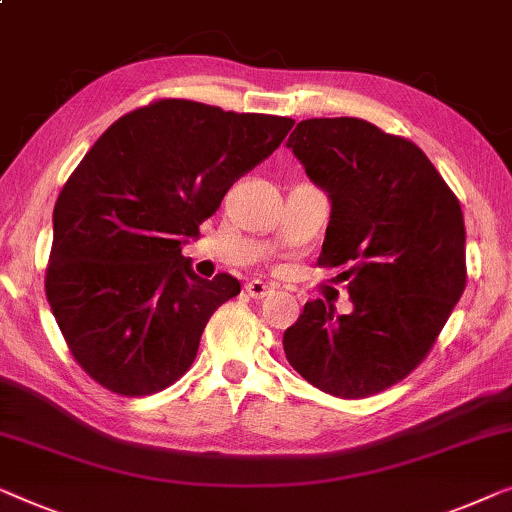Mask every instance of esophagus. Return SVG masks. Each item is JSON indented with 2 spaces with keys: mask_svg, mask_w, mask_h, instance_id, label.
<instances>
[{
  "mask_svg": "<svg viewBox=\"0 0 512 512\" xmlns=\"http://www.w3.org/2000/svg\"><path fill=\"white\" fill-rule=\"evenodd\" d=\"M244 288H247V293H249L254 300L268 298V295H272V291H274V286L265 284V281H261V279H251L249 284L244 286Z\"/></svg>",
  "mask_w": 512,
  "mask_h": 512,
  "instance_id": "obj_1",
  "label": "esophagus"
}]
</instances>
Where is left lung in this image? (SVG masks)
Returning <instances> with one entry per match:
<instances>
[{"label": "left lung", "instance_id": "8db88e82", "mask_svg": "<svg viewBox=\"0 0 512 512\" xmlns=\"http://www.w3.org/2000/svg\"><path fill=\"white\" fill-rule=\"evenodd\" d=\"M286 147L330 198L318 263L346 265L353 305L307 302L284 332L286 360L328 395L369 397L425 360L462 298V207L418 145L358 117L302 120Z\"/></svg>", "mask_w": 512, "mask_h": 512}]
</instances>
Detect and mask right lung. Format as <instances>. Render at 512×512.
Segmentation results:
<instances>
[{"mask_svg": "<svg viewBox=\"0 0 512 512\" xmlns=\"http://www.w3.org/2000/svg\"><path fill=\"white\" fill-rule=\"evenodd\" d=\"M293 124L161 99L110 124L85 154L55 203L46 295L96 383L152 395L191 367L207 321L240 281L198 277L182 244Z\"/></svg>", "mask_w": 512, "mask_h": 512, "instance_id": "add662e5", "label": "right lung"}]
</instances>
